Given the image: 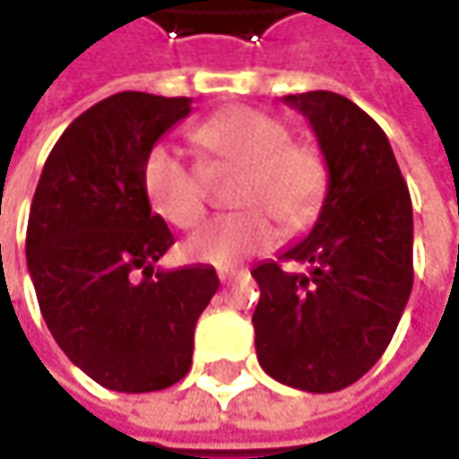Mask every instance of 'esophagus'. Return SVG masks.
Masks as SVG:
<instances>
[{
  "label": "esophagus",
  "mask_w": 459,
  "mask_h": 459,
  "mask_svg": "<svg viewBox=\"0 0 459 459\" xmlns=\"http://www.w3.org/2000/svg\"><path fill=\"white\" fill-rule=\"evenodd\" d=\"M236 276H238L236 268H221V271H218V279H221V281H230V279H236Z\"/></svg>",
  "instance_id": "1"
}]
</instances>
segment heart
<instances>
[{
  "instance_id": "b5f03b06",
  "label": "heart",
  "mask_w": 459,
  "mask_h": 459,
  "mask_svg": "<svg viewBox=\"0 0 459 459\" xmlns=\"http://www.w3.org/2000/svg\"><path fill=\"white\" fill-rule=\"evenodd\" d=\"M191 138L210 169H241L233 204L244 207L199 230L188 241L191 257L233 265L273 247L272 217L287 233L316 221L329 188L326 159L319 145L292 140V130L279 117L244 106L229 108L202 122ZM143 183L153 210L172 226L196 229L207 215V172L183 151L153 145L145 156Z\"/></svg>"
}]
</instances>
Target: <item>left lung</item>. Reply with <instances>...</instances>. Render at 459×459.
Wrapping results in <instances>:
<instances>
[{
    "label": "left lung",
    "instance_id": "obj_1",
    "mask_svg": "<svg viewBox=\"0 0 459 459\" xmlns=\"http://www.w3.org/2000/svg\"><path fill=\"white\" fill-rule=\"evenodd\" d=\"M329 167L311 233L281 252L306 271L252 268L260 367L308 394L342 391L388 348L412 292V199L380 125L353 100L314 90L287 95Z\"/></svg>",
    "mask_w": 459,
    "mask_h": 459
}]
</instances>
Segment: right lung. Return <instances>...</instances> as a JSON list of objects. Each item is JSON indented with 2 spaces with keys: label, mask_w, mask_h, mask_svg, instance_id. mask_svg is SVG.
<instances>
[{
  "label": "right lung",
  "mask_w": 459,
  "mask_h": 459,
  "mask_svg": "<svg viewBox=\"0 0 459 459\" xmlns=\"http://www.w3.org/2000/svg\"><path fill=\"white\" fill-rule=\"evenodd\" d=\"M191 98L117 92L76 117L49 151L31 202L26 263L60 351L119 394L175 385L194 329L221 287L212 265L161 271L175 244L151 212L143 167Z\"/></svg>",
  "instance_id": "right-lung-1"
}]
</instances>
